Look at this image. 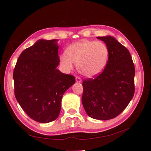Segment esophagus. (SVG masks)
Segmentation results:
<instances>
[{
  "instance_id": "esophagus-1",
  "label": "esophagus",
  "mask_w": 151,
  "mask_h": 151,
  "mask_svg": "<svg viewBox=\"0 0 151 151\" xmlns=\"http://www.w3.org/2000/svg\"><path fill=\"white\" fill-rule=\"evenodd\" d=\"M76 82H81L82 79L79 77V76H76Z\"/></svg>"
}]
</instances>
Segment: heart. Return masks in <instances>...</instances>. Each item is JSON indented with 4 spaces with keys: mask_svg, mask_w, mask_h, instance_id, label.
Wrapping results in <instances>:
<instances>
[{
    "mask_svg": "<svg viewBox=\"0 0 151 151\" xmlns=\"http://www.w3.org/2000/svg\"><path fill=\"white\" fill-rule=\"evenodd\" d=\"M109 58V49L101 41L83 40L73 43L67 49V54L60 57L63 68L70 70L73 63L77 65L78 71L86 77L98 76L106 67Z\"/></svg>",
    "mask_w": 151,
    "mask_h": 151,
    "instance_id": "b5f03b06",
    "label": "heart"
}]
</instances>
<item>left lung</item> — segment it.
<instances>
[{
	"instance_id": "obj_1",
	"label": "left lung",
	"mask_w": 151,
	"mask_h": 151,
	"mask_svg": "<svg viewBox=\"0 0 151 151\" xmlns=\"http://www.w3.org/2000/svg\"><path fill=\"white\" fill-rule=\"evenodd\" d=\"M97 39L108 47V63L100 75L84 80L82 102L89 117L108 120L119 115L132 100L135 67L129 50L114 37Z\"/></svg>"
}]
</instances>
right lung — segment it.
Segmentation results:
<instances>
[{
  "mask_svg": "<svg viewBox=\"0 0 151 151\" xmlns=\"http://www.w3.org/2000/svg\"><path fill=\"white\" fill-rule=\"evenodd\" d=\"M57 43V40H38L22 51L13 73L16 99L39 123L56 119L64 93L75 83V76L56 69L60 62Z\"/></svg>",
  "mask_w": 151,
  "mask_h": 151,
  "instance_id": "right-lung-1",
  "label": "right lung"
}]
</instances>
